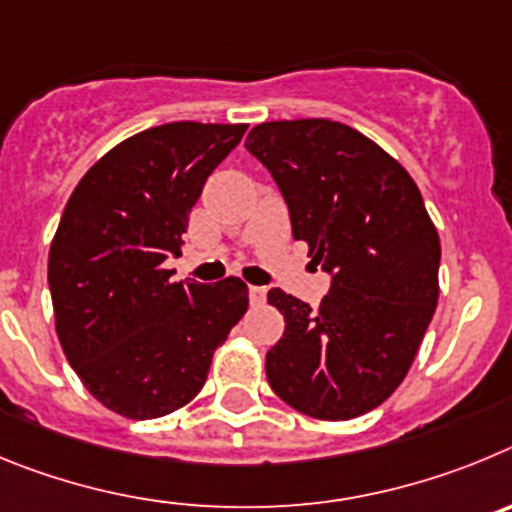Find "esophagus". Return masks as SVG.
Here are the masks:
<instances>
[{
  "mask_svg": "<svg viewBox=\"0 0 512 512\" xmlns=\"http://www.w3.org/2000/svg\"><path fill=\"white\" fill-rule=\"evenodd\" d=\"M265 298H267V290L252 285V288H250V303H252V306H262V303H265Z\"/></svg>",
  "mask_w": 512,
  "mask_h": 512,
  "instance_id": "esophagus-1",
  "label": "esophagus"
}]
</instances>
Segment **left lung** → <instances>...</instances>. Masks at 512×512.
I'll list each match as a JSON object with an SVG mask.
<instances>
[{
  "label": "left lung",
  "mask_w": 512,
  "mask_h": 512,
  "mask_svg": "<svg viewBox=\"0 0 512 512\" xmlns=\"http://www.w3.org/2000/svg\"><path fill=\"white\" fill-rule=\"evenodd\" d=\"M245 147L273 173L293 237L331 275L321 306L273 288L285 331L270 388L319 421H349L395 393L439 301L441 242L416 181L377 142L331 119L262 122Z\"/></svg>",
  "instance_id": "8db88e82"
}]
</instances>
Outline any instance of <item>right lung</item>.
Returning <instances> with one entry per match:
<instances>
[{"label": "right lung", "mask_w": 512, "mask_h": 512, "mask_svg": "<svg viewBox=\"0 0 512 512\" xmlns=\"http://www.w3.org/2000/svg\"><path fill=\"white\" fill-rule=\"evenodd\" d=\"M247 124L170 122L127 137L73 188L50 242L55 334L84 388L124 418L178 411L247 311L239 278L173 283L188 214Z\"/></svg>", "instance_id": "obj_1"}]
</instances>
